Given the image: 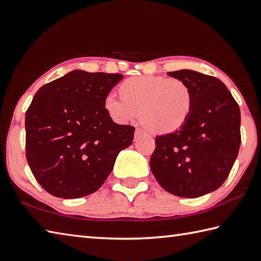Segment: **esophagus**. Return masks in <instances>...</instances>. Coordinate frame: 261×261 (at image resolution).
<instances>
[{
  "instance_id": "esophagus-1",
  "label": "esophagus",
  "mask_w": 261,
  "mask_h": 261,
  "mask_svg": "<svg viewBox=\"0 0 261 261\" xmlns=\"http://www.w3.org/2000/svg\"><path fill=\"white\" fill-rule=\"evenodd\" d=\"M144 134V130L141 129V128H136L135 130V138H140V136H142Z\"/></svg>"
}]
</instances>
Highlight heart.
<instances>
[{
	"mask_svg": "<svg viewBox=\"0 0 261 261\" xmlns=\"http://www.w3.org/2000/svg\"><path fill=\"white\" fill-rule=\"evenodd\" d=\"M123 97L110 93L104 108L117 122H127L139 116L152 133L166 134L179 129L188 120L194 105L190 87L180 79L161 75L133 76L120 86Z\"/></svg>",
	"mask_w": 261,
	"mask_h": 261,
	"instance_id": "obj_1",
	"label": "heart"
}]
</instances>
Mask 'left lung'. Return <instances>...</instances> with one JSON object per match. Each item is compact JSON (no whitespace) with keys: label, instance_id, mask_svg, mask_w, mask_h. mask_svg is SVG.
Wrapping results in <instances>:
<instances>
[{"label":"left lung","instance_id":"1","mask_svg":"<svg viewBox=\"0 0 261 261\" xmlns=\"http://www.w3.org/2000/svg\"><path fill=\"white\" fill-rule=\"evenodd\" d=\"M194 96L188 120L156 138L150 168L158 184L179 197L196 198L217 190L229 175L241 145V111L226 85L193 70L168 72Z\"/></svg>","mask_w":261,"mask_h":261}]
</instances>
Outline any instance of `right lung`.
I'll use <instances>...</instances> for the list:
<instances>
[{
	"mask_svg": "<svg viewBox=\"0 0 261 261\" xmlns=\"http://www.w3.org/2000/svg\"><path fill=\"white\" fill-rule=\"evenodd\" d=\"M122 77L74 70L36 91L25 116L26 158L49 194L72 199L95 193L133 142L135 128L118 125L104 108Z\"/></svg>",
	"mask_w": 261,
	"mask_h": 261,
	"instance_id": "right-lung-1",
	"label": "right lung"
}]
</instances>
